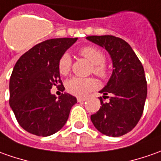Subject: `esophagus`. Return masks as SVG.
<instances>
[{
    "instance_id": "34e87169",
    "label": "esophagus",
    "mask_w": 161,
    "mask_h": 161,
    "mask_svg": "<svg viewBox=\"0 0 161 161\" xmlns=\"http://www.w3.org/2000/svg\"><path fill=\"white\" fill-rule=\"evenodd\" d=\"M86 99H87L86 98H80V97H79V98H77V101H78V102H84Z\"/></svg>"
}]
</instances>
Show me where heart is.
<instances>
[{"label": "heart", "mask_w": 161, "mask_h": 161, "mask_svg": "<svg viewBox=\"0 0 161 161\" xmlns=\"http://www.w3.org/2000/svg\"><path fill=\"white\" fill-rule=\"evenodd\" d=\"M79 53L85 59H87L92 64V72L95 75L105 77L107 76V69L104 64L106 61L105 54L101 50L94 47H85L79 50ZM71 67V59L69 54L64 53L60 58L58 63V69L62 75H67ZM97 87V83L92 78H82V77H72L67 81V91L78 97H83L89 93Z\"/></svg>", "instance_id": "heart-1"}]
</instances>
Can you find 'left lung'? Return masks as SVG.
Here are the masks:
<instances>
[{"label":"left lung","instance_id":"obj_1","mask_svg":"<svg viewBox=\"0 0 161 161\" xmlns=\"http://www.w3.org/2000/svg\"><path fill=\"white\" fill-rule=\"evenodd\" d=\"M86 39L106 49L113 63L112 75L99 91L109 101L103 102L100 97L101 107L91 115V120L104 135H125L135 128L144 111L147 85L143 65L123 39L111 35L88 36Z\"/></svg>","mask_w":161,"mask_h":161}]
</instances>
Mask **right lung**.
<instances>
[{
	"instance_id": "obj_1",
	"label": "right lung",
	"mask_w": 161,
	"mask_h": 161,
	"mask_svg": "<svg viewBox=\"0 0 161 161\" xmlns=\"http://www.w3.org/2000/svg\"><path fill=\"white\" fill-rule=\"evenodd\" d=\"M77 38L52 39L27 51L16 62L9 80V106L25 130L48 136L65 125L76 97L51 93L62 84L58 63Z\"/></svg>"
}]
</instances>
